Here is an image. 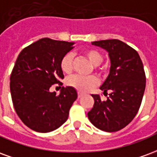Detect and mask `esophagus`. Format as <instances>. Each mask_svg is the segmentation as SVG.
I'll return each mask as SVG.
<instances>
[{
  "label": "esophagus",
  "mask_w": 157,
  "mask_h": 157,
  "mask_svg": "<svg viewBox=\"0 0 157 157\" xmlns=\"http://www.w3.org/2000/svg\"><path fill=\"white\" fill-rule=\"evenodd\" d=\"M77 97H78V98H82V93H78V96H77Z\"/></svg>",
  "instance_id": "1"
}]
</instances>
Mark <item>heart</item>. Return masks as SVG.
<instances>
[{
  "instance_id": "heart-1",
  "label": "heart",
  "mask_w": 157,
  "mask_h": 157,
  "mask_svg": "<svg viewBox=\"0 0 157 157\" xmlns=\"http://www.w3.org/2000/svg\"><path fill=\"white\" fill-rule=\"evenodd\" d=\"M83 55L88 59L89 61L93 65H100L103 59L102 54L95 48H86L83 51ZM59 67L63 73L71 74L73 71V67H74V56L71 53L65 54L60 59ZM96 71L102 73V69L100 67H97ZM66 84L72 88L75 89L76 91H78L81 93H86L93 88H95L96 86L98 85V80L95 76L85 77V76H82V75H75L67 79Z\"/></svg>"
}]
</instances>
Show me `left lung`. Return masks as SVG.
Returning <instances> with one entry per match:
<instances>
[{
    "label": "left lung",
    "instance_id": "1",
    "mask_svg": "<svg viewBox=\"0 0 157 157\" xmlns=\"http://www.w3.org/2000/svg\"><path fill=\"white\" fill-rule=\"evenodd\" d=\"M92 44L109 52L110 72L100 89L110 93L106 101L99 95H92L94 105L87 116L99 129L118 131L133 120L141 104L146 80L143 63L135 49L118 39L92 42Z\"/></svg>",
    "mask_w": 157,
    "mask_h": 157
}]
</instances>
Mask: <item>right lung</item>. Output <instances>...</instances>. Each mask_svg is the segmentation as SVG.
<instances>
[{"label":"right lung","mask_w":157,"mask_h":157,"mask_svg":"<svg viewBox=\"0 0 157 157\" xmlns=\"http://www.w3.org/2000/svg\"><path fill=\"white\" fill-rule=\"evenodd\" d=\"M74 43L44 38L19 54L10 76V91L17 114L33 130L47 133L65 123L77 98L75 89L62 86L60 93L51 92L54 84L62 86L61 58Z\"/></svg>","instance_id":"add662e5"}]
</instances>
